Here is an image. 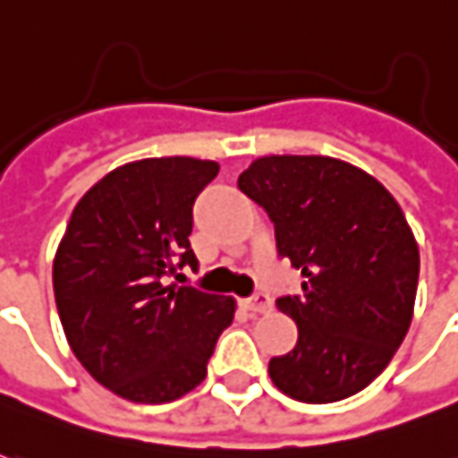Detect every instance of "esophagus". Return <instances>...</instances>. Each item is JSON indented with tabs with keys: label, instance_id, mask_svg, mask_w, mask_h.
Here are the masks:
<instances>
[{
	"label": "esophagus",
	"instance_id": "esophagus-1",
	"mask_svg": "<svg viewBox=\"0 0 458 458\" xmlns=\"http://www.w3.org/2000/svg\"><path fill=\"white\" fill-rule=\"evenodd\" d=\"M243 307L250 311V314H266V311H271L274 304H271V299L266 296V293H256V296H248L243 299Z\"/></svg>",
	"mask_w": 458,
	"mask_h": 458
}]
</instances>
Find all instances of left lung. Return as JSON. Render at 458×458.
Listing matches in <instances>:
<instances>
[{
	"label": "left lung",
	"mask_w": 458,
	"mask_h": 458,
	"mask_svg": "<svg viewBox=\"0 0 458 458\" xmlns=\"http://www.w3.org/2000/svg\"><path fill=\"white\" fill-rule=\"evenodd\" d=\"M268 213L276 248L301 271V293L276 307L299 327L274 357V386L301 403H335L386 370L413 319L418 243L380 182L335 157H260L238 177Z\"/></svg>",
	"instance_id": "left-lung-1"
}]
</instances>
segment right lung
<instances>
[{
    "label": "right lung",
    "instance_id": "obj_1",
    "mask_svg": "<svg viewBox=\"0 0 458 458\" xmlns=\"http://www.w3.org/2000/svg\"><path fill=\"white\" fill-rule=\"evenodd\" d=\"M220 166L154 157L116 166L78 199L53 260V289L72 355L131 403H169L208 375L233 296L165 286L190 248L192 205Z\"/></svg>",
    "mask_w": 458,
    "mask_h": 458
}]
</instances>
